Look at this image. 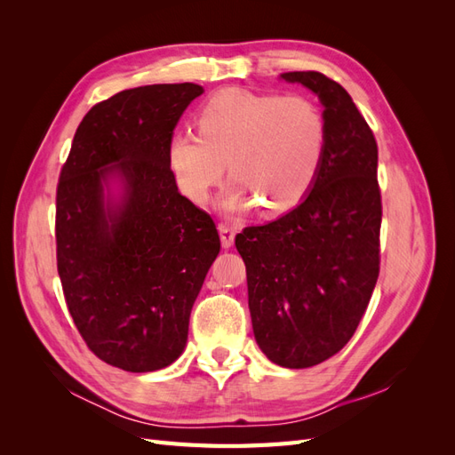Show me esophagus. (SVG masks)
Instances as JSON below:
<instances>
[{
  "label": "esophagus",
  "mask_w": 455,
  "mask_h": 455,
  "mask_svg": "<svg viewBox=\"0 0 455 455\" xmlns=\"http://www.w3.org/2000/svg\"><path fill=\"white\" fill-rule=\"evenodd\" d=\"M218 231H220V237H222V246L224 249H229V246L233 244V239H235V229H233V226H229L226 222H220Z\"/></svg>",
  "instance_id": "34e87169"
}]
</instances>
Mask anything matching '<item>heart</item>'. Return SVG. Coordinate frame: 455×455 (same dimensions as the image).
Segmentation results:
<instances>
[{
  "label": "heart",
  "mask_w": 455,
  "mask_h": 455,
  "mask_svg": "<svg viewBox=\"0 0 455 455\" xmlns=\"http://www.w3.org/2000/svg\"><path fill=\"white\" fill-rule=\"evenodd\" d=\"M197 131L174 132L167 163L194 203L209 197L226 171L235 178L222 199L228 212L259 204L261 214L292 211L311 191L326 157L328 121L306 96L218 91L197 112Z\"/></svg>",
  "instance_id": "b5f03b06"
}]
</instances>
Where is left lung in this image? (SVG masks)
<instances>
[{
    "mask_svg": "<svg viewBox=\"0 0 455 455\" xmlns=\"http://www.w3.org/2000/svg\"><path fill=\"white\" fill-rule=\"evenodd\" d=\"M283 79L321 99L328 121L326 157L294 211L266 226L244 228L235 246L246 266L259 349L279 366L309 368L353 338L378 281V144L334 79L321 72H288Z\"/></svg>",
    "mask_w": 455,
    "mask_h": 455,
    "instance_id": "obj_1",
    "label": "left lung"
}]
</instances>
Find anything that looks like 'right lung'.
<instances>
[{"label":"right lung","instance_id":"add662e5","mask_svg":"<svg viewBox=\"0 0 455 455\" xmlns=\"http://www.w3.org/2000/svg\"><path fill=\"white\" fill-rule=\"evenodd\" d=\"M203 92L196 84L127 89L94 104L76 131L57 186V267L77 332L100 361L127 371L172 364L220 252L209 212L178 194L167 146ZM126 182L119 207L101 184Z\"/></svg>","mask_w":455,"mask_h":455}]
</instances>
